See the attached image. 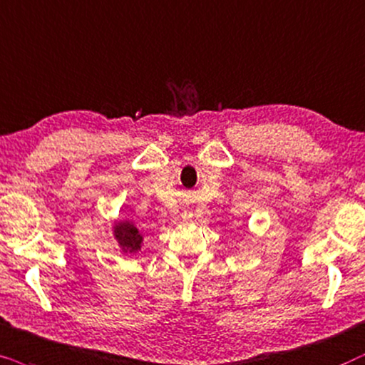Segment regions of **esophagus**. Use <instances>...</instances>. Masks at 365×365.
<instances>
[{
  "label": "esophagus",
  "instance_id": "esophagus-1",
  "mask_svg": "<svg viewBox=\"0 0 365 365\" xmlns=\"http://www.w3.org/2000/svg\"><path fill=\"white\" fill-rule=\"evenodd\" d=\"M182 217H183V218H187V217H190V215H188V213L185 212V213H182Z\"/></svg>",
  "mask_w": 365,
  "mask_h": 365
}]
</instances>
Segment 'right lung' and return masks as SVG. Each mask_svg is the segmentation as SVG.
I'll return each mask as SVG.
<instances>
[{"mask_svg":"<svg viewBox=\"0 0 365 365\" xmlns=\"http://www.w3.org/2000/svg\"><path fill=\"white\" fill-rule=\"evenodd\" d=\"M113 235L125 254H133V252L142 250L143 235L133 222H130V220L115 222Z\"/></svg>","mask_w":365,"mask_h":365,"instance_id":"right-lung-1","label":"right lung"}]
</instances>
